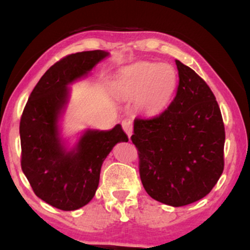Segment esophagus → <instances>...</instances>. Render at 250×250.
<instances>
[{"label": "esophagus", "mask_w": 250, "mask_h": 250, "mask_svg": "<svg viewBox=\"0 0 250 250\" xmlns=\"http://www.w3.org/2000/svg\"><path fill=\"white\" fill-rule=\"evenodd\" d=\"M133 120L130 119H125L122 121V128L123 130L125 131V134L128 135V136H131V134H133Z\"/></svg>", "instance_id": "obj_1"}]
</instances>
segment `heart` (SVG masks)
Returning <instances> with one entry per match:
<instances>
[{
	"label": "heart",
	"mask_w": 250,
	"mask_h": 250,
	"mask_svg": "<svg viewBox=\"0 0 250 250\" xmlns=\"http://www.w3.org/2000/svg\"><path fill=\"white\" fill-rule=\"evenodd\" d=\"M177 83L176 71L169 64L140 62L125 68L116 80V88L125 95H137L145 110H160L167 104Z\"/></svg>",
	"instance_id": "b5f03b06"
}]
</instances>
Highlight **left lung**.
Returning <instances> with one entry per match:
<instances>
[{
	"instance_id": "1",
	"label": "left lung",
	"mask_w": 250,
	"mask_h": 250,
	"mask_svg": "<svg viewBox=\"0 0 250 250\" xmlns=\"http://www.w3.org/2000/svg\"><path fill=\"white\" fill-rule=\"evenodd\" d=\"M176 96L161 114L136 117L131 141L140 177L150 197L182 207L205 197L225 167V125L208 84L176 60Z\"/></svg>"
}]
</instances>
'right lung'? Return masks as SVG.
I'll use <instances>...</instances> for the list:
<instances>
[{
	"mask_svg": "<svg viewBox=\"0 0 250 250\" xmlns=\"http://www.w3.org/2000/svg\"><path fill=\"white\" fill-rule=\"evenodd\" d=\"M108 55L90 50L63 57L40 79L22 113V170L36 196L61 210H76L90 202L103 161L116 143L128 141L121 125L111 130L88 129L70 150L60 136L59 119L69 99L68 85Z\"/></svg>",
	"mask_w": 250,
	"mask_h": 250,
	"instance_id": "obj_1",
	"label": "right lung"
}]
</instances>
